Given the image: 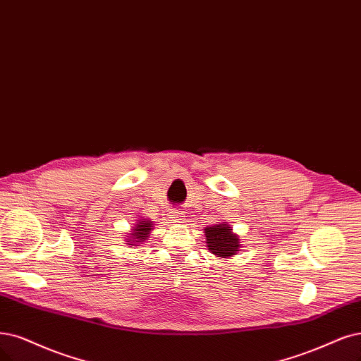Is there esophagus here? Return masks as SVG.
<instances>
[{
	"label": "esophagus",
	"instance_id": "34e87169",
	"mask_svg": "<svg viewBox=\"0 0 361 361\" xmlns=\"http://www.w3.org/2000/svg\"><path fill=\"white\" fill-rule=\"evenodd\" d=\"M171 221L172 223H183L184 220V214H183V211H180V209H172V212H171Z\"/></svg>",
	"mask_w": 361,
	"mask_h": 361
}]
</instances>
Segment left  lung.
Here are the masks:
<instances>
[{
	"label": "left lung",
	"mask_w": 361,
	"mask_h": 361,
	"mask_svg": "<svg viewBox=\"0 0 361 361\" xmlns=\"http://www.w3.org/2000/svg\"><path fill=\"white\" fill-rule=\"evenodd\" d=\"M205 238H207V247L212 255L228 259L233 257L239 251V236L232 232L228 224H214L205 228Z\"/></svg>",
	"instance_id": "1"
}]
</instances>
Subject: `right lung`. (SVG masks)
Here are the masks:
<instances>
[{
	"label": "right lung",
	"instance_id": "right-lung-1",
	"mask_svg": "<svg viewBox=\"0 0 361 361\" xmlns=\"http://www.w3.org/2000/svg\"><path fill=\"white\" fill-rule=\"evenodd\" d=\"M152 229H153V223L150 220H138L135 228L132 229V233H129L128 239H132V241H128L129 245L141 244L144 239L149 238Z\"/></svg>",
	"mask_w": 361,
	"mask_h": 361
}]
</instances>
